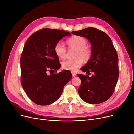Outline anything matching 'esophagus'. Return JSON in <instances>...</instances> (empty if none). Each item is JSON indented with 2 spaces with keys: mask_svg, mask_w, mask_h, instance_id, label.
I'll use <instances>...</instances> for the list:
<instances>
[{
  "mask_svg": "<svg viewBox=\"0 0 134 134\" xmlns=\"http://www.w3.org/2000/svg\"><path fill=\"white\" fill-rule=\"evenodd\" d=\"M71 74H72V76H73V77H74V76H75L76 75V73H75V72H74V71H71Z\"/></svg>",
  "mask_w": 134,
  "mask_h": 134,
  "instance_id": "1",
  "label": "esophagus"
}]
</instances>
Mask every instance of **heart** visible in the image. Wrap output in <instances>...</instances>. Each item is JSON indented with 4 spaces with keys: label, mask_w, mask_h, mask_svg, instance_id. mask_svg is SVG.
<instances>
[{
    "label": "heart",
    "mask_w": 134,
    "mask_h": 134,
    "mask_svg": "<svg viewBox=\"0 0 134 134\" xmlns=\"http://www.w3.org/2000/svg\"><path fill=\"white\" fill-rule=\"evenodd\" d=\"M66 44L69 49H75L74 56L75 59L63 61L62 66L64 70L75 71L77 68L82 66L83 60L87 62L90 59L92 55V49L87 44V40L82 36H72L67 40ZM54 50L58 58H65L66 48L62 42L56 43L54 46Z\"/></svg>",
    "instance_id": "heart-1"
}]
</instances>
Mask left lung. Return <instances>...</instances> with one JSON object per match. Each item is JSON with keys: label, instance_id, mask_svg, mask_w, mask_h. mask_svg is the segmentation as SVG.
Listing matches in <instances>:
<instances>
[{"label": "left lung", "instance_id": "8db88e82", "mask_svg": "<svg viewBox=\"0 0 134 134\" xmlns=\"http://www.w3.org/2000/svg\"><path fill=\"white\" fill-rule=\"evenodd\" d=\"M71 33L87 38L91 44V57L80 68L88 75L77 74L82 80L79 94L90 104L104 102L114 92L119 74L118 56L112 40L105 32L93 27ZM91 72L93 74L89 77Z\"/></svg>", "mask_w": 134, "mask_h": 134}]
</instances>
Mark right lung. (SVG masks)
I'll use <instances>...</instances> for the list:
<instances>
[{
	"instance_id": "add662e5",
	"label": "right lung",
	"mask_w": 134,
	"mask_h": 134,
	"mask_svg": "<svg viewBox=\"0 0 134 134\" xmlns=\"http://www.w3.org/2000/svg\"><path fill=\"white\" fill-rule=\"evenodd\" d=\"M65 31L44 28L28 38L21 56V82L30 99L36 104L46 106L58 100L64 87L72 78L70 71L56 72L61 66L55 44L65 36Z\"/></svg>"
}]
</instances>
